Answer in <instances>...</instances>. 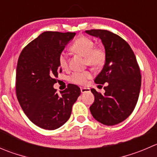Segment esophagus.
Here are the masks:
<instances>
[{"label": "esophagus", "instance_id": "34e87169", "mask_svg": "<svg viewBox=\"0 0 157 157\" xmlns=\"http://www.w3.org/2000/svg\"><path fill=\"white\" fill-rule=\"evenodd\" d=\"M80 91H81V94H85V93L90 92V89L86 87H82L80 88Z\"/></svg>", "mask_w": 157, "mask_h": 157}]
</instances>
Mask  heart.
<instances>
[{
    "label": "heart",
    "mask_w": 157,
    "mask_h": 157,
    "mask_svg": "<svg viewBox=\"0 0 157 157\" xmlns=\"http://www.w3.org/2000/svg\"><path fill=\"white\" fill-rule=\"evenodd\" d=\"M94 44L91 39L86 36H80L72 45V50L84 56L86 63L93 67H99L105 60V52L101 48H94ZM59 64L62 69H66L68 66L67 58L65 53H61L59 57ZM91 77L89 71H77L71 76V83L77 85H83Z\"/></svg>",
    "instance_id": "b5f03b06"
}]
</instances>
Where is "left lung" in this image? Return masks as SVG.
Masks as SVG:
<instances>
[{"label":"left lung","mask_w":157,"mask_h":157,"mask_svg":"<svg viewBox=\"0 0 157 157\" xmlns=\"http://www.w3.org/2000/svg\"><path fill=\"white\" fill-rule=\"evenodd\" d=\"M100 38L105 49V63L94 80L105 86L103 94L91 89L94 102L90 110L95 120L106 126L125 121L137 103L141 75L136 57L130 45L118 35L106 30H86Z\"/></svg>","instance_id":"left-lung-1"}]
</instances>
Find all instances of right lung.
<instances>
[{
	"mask_svg": "<svg viewBox=\"0 0 157 157\" xmlns=\"http://www.w3.org/2000/svg\"><path fill=\"white\" fill-rule=\"evenodd\" d=\"M75 34L44 32L23 49L18 58L17 97L24 113L40 128L52 130L63 126L80 94L74 84L68 85L60 95L54 88L62 71L59 57Z\"/></svg>",
	"mask_w": 157,
	"mask_h": 157,
	"instance_id": "obj_1",
	"label": "right lung"
}]
</instances>
